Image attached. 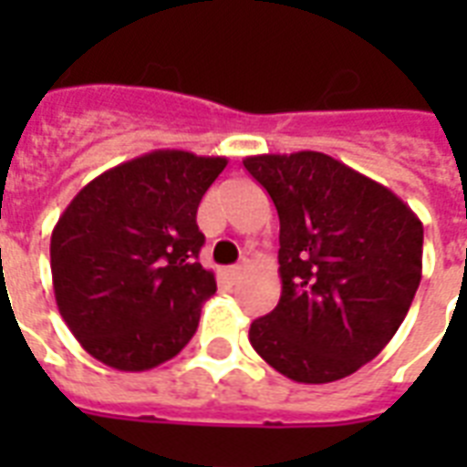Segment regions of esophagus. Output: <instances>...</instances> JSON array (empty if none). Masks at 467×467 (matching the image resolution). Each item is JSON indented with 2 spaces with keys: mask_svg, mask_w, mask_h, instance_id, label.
I'll use <instances>...</instances> for the list:
<instances>
[{
  "mask_svg": "<svg viewBox=\"0 0 467 467\" xmlns=\"http://www.w3.org/2000/svg\"><path fill=\"white\" fill-rule=\"evenodd\" d=\"M225 274H227V278H230V281H237V278H240L242 274H244V266H242V264H240V266H230V269H227Z\"/></svg>",
  "mask_w": 467,
  "mask_h": 467,
  "instance_id": "obj_1",
  "label": "esophagus"
}]
</instances>
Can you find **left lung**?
Instances as JSON below:
<instances>
[{
	"label": "left lung",
	"mask_w": 467,
	"mask_h": 467,
	"mask_svg": "<svg viewBox=\"0 0 467 467\" xmlns=\"http://www.w3.org/2000/svg\"><path fill=\"white\" fill-rule=\"evenodd\" d=\"M244 169L278 211L281 300L249 341L296 383H332L395 337L421 281L424 227L383 183L322 152L256 155Z\"/></svg>",
	"instance_id": "left-lung-1"
}]
</instances>
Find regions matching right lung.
Segmentation results:
<instances>
[{
	"label": "right lung",
	"mask_w": 467,
	"mask_h": 467,
	"mask_svg": "<svg viewBox=\"0 0 467 467\" xmlns=\"http://www.w3.org/2000/svg\"><path fill=\"white\" fill-rule=\"evenodd\" d=\"M225 157L155 150L84 186L50 237L57 310L97 361L150 370L174 358L215 293L198 264V203Z\"/></svg>",
	"instance_id": "right-lung-1"
}]
</instances>
